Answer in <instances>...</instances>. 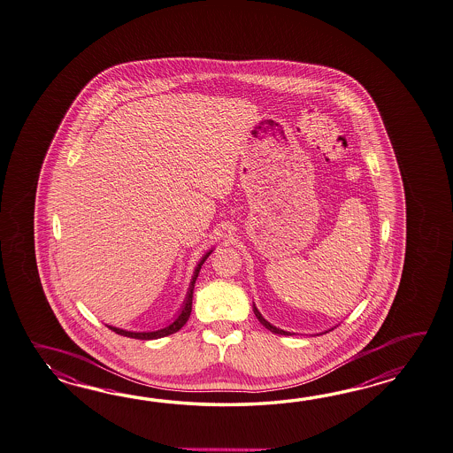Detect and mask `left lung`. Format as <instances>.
<instances>
[{"mask_svg":"<svg viewBox=\"0 0 453 453\" xmlns=\"http://www.w3.org/2000/svg\"><path fill=\"white\" fill-rule=\"evenodd\" d=\"M253 313H255V317L258 319V322L262 323L263 326H265V328H268L270 332L276 333V334H284V336H291V334H294V333L291 332H284V330H281V328H276V326L268 322V320H265V319H263L262 313L258 312V309L255 307V303H253ZM332 330H328V332H332ZM320 334H322V333H320Z\"/></svg>","mask_w":453,"mask_h":453,"instance_id":"left-lung-1","label":"left lung"}]
</instances>
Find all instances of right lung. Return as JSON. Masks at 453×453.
<instances>
[{
	"mask_svg": "<svg viewBox=\"0 0 453 453\" xmlns=\"http://www.w3.org/2000/svg\"><path fill=\"white\" fill-rule=\"evenodd\" d=\"M211 251L212 250L206 251V255H204L202 260L198 262V265H196L195 273H193V276H191L190 288H188L187 297H185L183 305H181L180 312H179V315L175 317V320H173L171 325L164 326V328H161V330H156V332H127V330L115 328V326H111V325H107V326L111 328V332L119 333V334H121V336H127V338H134V340H157V338H164V336H169V334H172V333L179 332L181 326H183V325L187 323V320H188V317H190L191 301H193V289H195V281H196V278H198V274H200L203 263L206 262V258L211 255Z\"/></svg>",
	"mask_w": 453,
	"mask_h": 453,
	"instance_id": "right-lung-1",
	"label": "right lung"
}]
</instances>
